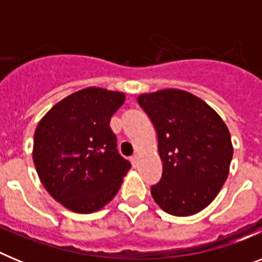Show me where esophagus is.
Wrapping results in <instances>:
<instances>
[{
	"label": "esophagus",
	"mask_w": 262,
	"mask_h": 262,
	"mask_svg": "<svg viewBox=\"0 0 262 262\" xmlns=\"http://www.w3.org/2000/svg\"><path fill=\"white\" fill-rule=\"evenodd\" d=\"M129 161H131V164H133V166L135 168L136 165H138V156L136 155H134V156L129 157Z\"/></svg>",
	"instance_id": "34e87169"
}]
</instances>
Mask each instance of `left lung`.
<instances>
[{
  "instance_id": "obj_1",
  "label": "left lung",
  "mask_w": 262,
  "mask_h": 262,
  "mask_svg": "<svg viewBox=\"0 0 262 262\" xmlns=\"http://www.w3.org/2000/svg\"><path fill=\"white\" fill-rule=\"evenodd\" d=\"M139 106L157 133L163 173L151 186L168 214L189 216L210 205L227 180L233 148L230 131L206 102L178 89L140 94Z\"/></svg>"
}]
</instances>
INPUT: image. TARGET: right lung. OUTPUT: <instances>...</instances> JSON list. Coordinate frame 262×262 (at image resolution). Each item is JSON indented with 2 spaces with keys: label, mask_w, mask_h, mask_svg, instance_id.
<instances>
[{
  "label": "right lung",
  "mask_w": 262,
  "mask_h": 262,
  "mask_svg": "<svg viewBox=\"0 0 262 262\" xmlns=\"http://www.w3.org/2000/svg\"><path fill=\"white\" fill-rule=\"evenodd\" d=\"M124 99L119 92L86 88L53 106L36 127L32 159L39 178L72 211L102 209L131 168L108 126Z\"/></svg>",
  "instance_id": "right-lung-1"
}]
</instances>
